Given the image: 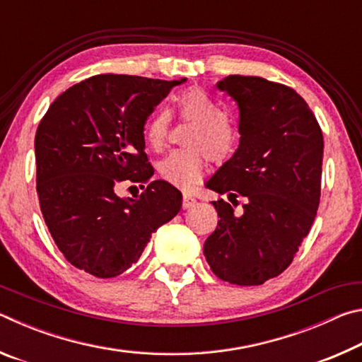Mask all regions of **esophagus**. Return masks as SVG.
I'll return each instance as SVG.
<instances>
[{
    "mask_svg": "<svg viewBox=\"0 0 362 362\" xmlns=\"http://www.w3.org/2000/svg\"><path fill=\"white\" fill-rule=\"evenodd\" d=\"M196 204V199L193 196L189 194H183V199H182V207L183 209H189V207H193Z\"/></svg>",
    "mask_w": 362,
    "mask_h": 362,
    "instance_id": "1",
    "label": "esophagus"
}]
</instances>
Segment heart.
I'll return each instance as SVG.
<instances>
[{
    "label": "heart",
    "instance_id": "heart-1",
    "mask_svg": "<svg viewBox=\"0 0 362 362\" xmlns=\"http://www.w3.org/2000/svg\"><path fill=\"white\" fill-rule=\"evenodd\" d=\"M180 116L196 121L187 144L192 148L170 151L158 164L163 180L180 189H189L203 180L206 155L214 161L230 156L240 139L236 122L201 88H188L175 97ZM170 129V113L158 110L145 126V140L153 150H161Z\"/></svg>",
    "mask_w": 362,
    "mask_h": 362
}]
</instances>
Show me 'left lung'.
Returning a JSON list of instances; mask_svg holds the SVG:
<instances>
[{
  "label": "left lung",
  "mask_w": 362,
  "mask_h": 362,
  "mask_svg": "<svg viewBox=\"0 0 362 362\" xmlns=\"http://www.w3.org/2000/svg\"><path fill=\"white\" fill-rule=\"evenodd\" d=\"M240 108V146L206 187L235 201H214L216 231L204 255L220 279L259 286L291 265L315 222L321 198L324 140L308 103L284 84L230 75L217 83Z\"/></svg>",
  "instance_id": "1"
}]
</instances>
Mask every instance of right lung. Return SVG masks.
I'll list each match as a JSON object with an SVG mask.
<instances>
[{"label":"right lung","instance_id":"obj_1","mask_svg":"<svg viewBox=\"0 0 362 362\" xmlns=\"http://www.w3.org/2000/svg\"><path fill=\"white\" fill-rule=\"evenodd\" d=\"M183 81L97 75L66 89L42 116L36 192L49 233L73 267L118 276L139 260L151 233L179 214L182 193L168 182H150L137 199L121 198L118 187L151 179L144 126Z\"/></svg>","mask_w":362,"mask_h":362}]
</instances>
